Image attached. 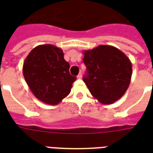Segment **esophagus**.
I'll return each mask as SVG.
<instances>
[{
    "label": "esophagus",
    "instance_id": "1",
    "mask_svg": "<svg viewBox=\"0 0 153 153\" xmlns=\"http://www.w3.org/2000/svg\"><path fill=\"white\" fill-rule=\"evenodd\" d=\"M77 79H82V74H78V76H77Z\"/></svg>",
    "mask_w": 153,
    "mask_h": 153
}]
</instances>
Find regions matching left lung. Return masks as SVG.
Returning <instances> with one entry per match:
<instances>
[{
    "instance_id": "obj_1",
    "label": "left lung",
    "mask_w": 153,
    "mask_h": 153,
    "mask_svg": "<svg viewBox=\"0 0 153 153\" xmlns=\"http://www.w3.org/2000/svg\"><path fill=\"white\" fill-rule=\"evenodd\" d=\"M87 74L83 82L91 94L102 104H112L128 89L132 76L128 57L112 46L100 45L83 51Z\"/></svg>"
}]
</instances>
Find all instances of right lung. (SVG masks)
I'll return each instance as SVG.
<instances>
[{"label":"right lung","mask_w":153,"mask_h":153,"mask_svg":"<svg viewBox=\"0 0 153 153\" xmlns=\"http://www.w3.org/2000/svg\"><path fill=\"white\" fill-rule=\"evenodd\" d=\"M63 51L51 44L39 45L24 61L23 74L32 93L41 102L57 105L70 93L76 77L70 75Z\"/></svg>","instance_id":"add662e5"}]
</instances>
